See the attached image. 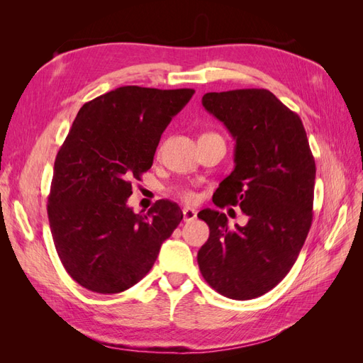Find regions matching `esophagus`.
<instances>
[{"label":"esophagus","instance_id":"esophagus-1","mask_svg":"<svg viewBox=\"0 0 363 363\" xmlns=\"http://www.w3.org/2000/svg\"><path fill=\"white\" fill-rule=\"evenodd\" d=\"M195 218H196V211H194V208H189V207L183 208V219H184L186 223L194 221Z\"/></svg>","mask_w":363,"mask_h":363}]
</instances>
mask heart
I'll list each match as a JSON object with an SVG mask.
<instances>
[{
    "mask_svg": "<svg viewBox=\"0 0 363 363\" xmlns=\"http://www.w3.org/2000/svg\"><path fill=\"white\" fill-rule=\"evenodd\" d=\"M175 195L184 203H194L196 200V194L189 188H184V186H180V188L175 189Z\"/></svg>",
    "mask_w": 363,
    "mask_h": 363,
    "instance_id": "b5f03b06",
    "label": "heart"
}]
</instances>
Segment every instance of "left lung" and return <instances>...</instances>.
I'll list each match as a JSON object with an SVG mask.
<instances>
[{"label": "left lung", "instance_id": "1", "mask_svg": "<svg viewBox=\"0 0 363 363\" xmlns=\"http://www.w3.org/2000/svg\"><path fill=\"white\" fill-rule=\"evenodd\" d=\"M203 106L236 140L235 169L219 183L213 203L239 206L248 223L230 228L225 213L201 211L211 235L196 260L216 292L257 298L286 277L304 245L315 160L300 116L267 89L208 92Z\"/></svg>", "mask_w": 363, "mask_h": 363}]
</instances>
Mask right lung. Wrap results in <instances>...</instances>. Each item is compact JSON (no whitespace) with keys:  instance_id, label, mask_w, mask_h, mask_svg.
Masks as SVG:
<instances>
[{"instance_id":"obj_1","label":"right lung","mask_w":363,"mask_h":363,"mask_svg":"<svg viewBox=\"0 0 363 363\" xmlns=\"http://www.w3.org/2000/svg\"><path fill=\"white\" fill-rule=\"evenodd\" d=\"M194 89L123 86L83 104L60 147L48 196L54 245L69 276L96 294L144 279L180 221L156 201L145 215L127 206L131 182L151 168L160 136Z\"/></svg>"}]
</instances>
